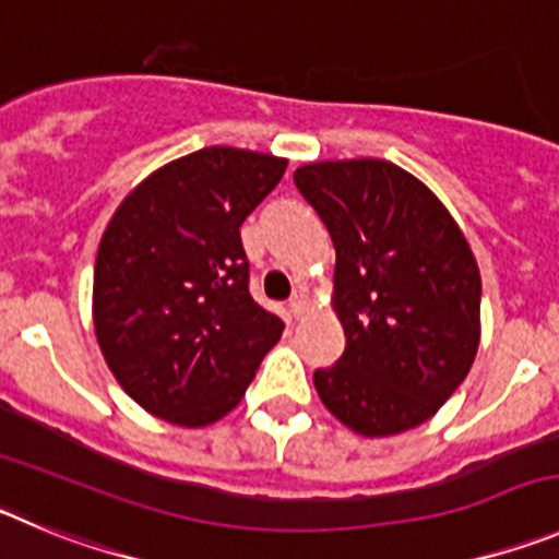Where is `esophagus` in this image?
I'll return each mask as SVG.
<instances>
[{
  "label": "esophagus",
  "instance_id": "obj_1",
  "mask_svg": "<svg viewBox=\"0 0 559 559\" xmlns=\"http://www.w3.org/2000/svg\"><path fill=\"white\" fill-rule=\"evenodd\" d=\"M290 316H294L296 321L299 319H305L307 313H310V296L305 294V290H299V294L294 296V299H290Z\"/></svg>",
  "mask_w": 559,
  "mask_h": 559
}]
</instances>
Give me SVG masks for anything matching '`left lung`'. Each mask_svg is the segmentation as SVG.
Listing matches in <instances>:
<instances>
[{
    "label": "left lung",
    "mask_w": 559,
    "mask_h": 559,
    "mask_svg": "<svg viewBox=\"0 0 559 559\" xmlns=\"http://www.w3.org/2000/svg\"><path fill=\"white\" fill-rule=\"evenodd\" d=\"M294 182L335 243L332 307L346 349L313 373L332 416L388 438L432 418L479 349L477 260L421 179L396 163L321 160Z\"/></svg>",
    "instance_id": "8db88e82"
}]
</instances>
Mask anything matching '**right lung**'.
Instances as JSON below:
<instances>
[{
	"mask_svg": "<svg viewBox=\"0 0 559 559\" xmlns=\"http://www.w3.org/2000/svg\"><path fill=\"white\" fill-rule=\"evenodd\" d=\"M285 157L207 146L127 193L99 240L94 330L107 368L146 413L207 427L238 407L285 324L249 294L240 224Z\"/></svg>",
	"mask_w": 559,
	"mask_h": 559,
	"instance_id": "right-lung-1",
	"label": "right lung"
}]
</instances>
